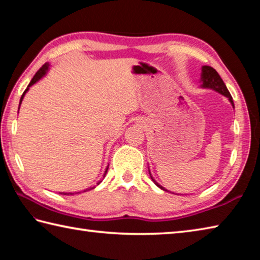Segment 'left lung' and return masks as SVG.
Returning a JSON list of instances; mask_svg holds the SVG:
<instances>
[{"label": "left lung", "instance_id": "1", "mask_svg": "<svg viewBox=\"0 0 260 260\" xmlns=\"http://www.w3.org/2000/svg\"><path fill=\"white\" fill-rule=\"evenodd\" d=\"M201 81H202V84L201 86L202 88H209V89H212L217 91V92H219L221 94H224L225 97L229 98V100L231 102V104L233 105L234 107V103H233V98H232V95L230 93V91L227 90L226 85L224 83V81L221 80V77L218 74L217 71L215 68H212L211 66H203L202 67V75H201ZM151 175V174H149ZM151 178L152 180L155 183V185L157 187H160L163 190H167L166 188H163L161 185H158L155 180L153 179V177L151 175ZM169 192V190H168Z\"/></svg>", "mask_w": 260, "mask_h": 260}]
</instances>
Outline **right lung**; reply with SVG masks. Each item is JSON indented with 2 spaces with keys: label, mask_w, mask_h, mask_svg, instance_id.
Segmentation results:
<instances>
[{
  "label": "right lung",
  "mask_w": 260,
  "mask_h": 260,
  "mask_svg": "<svg viewBox=\"0 0 260 260\" xmlns=\"http://www.w3.org/2000/svg\"><path fill=\"white\" fill-rule=\"evenodd\" d=\"M49 63L48 62H45L44 63V65L42 66V67H41L40 68V70L38 71V72H36V74L34 75V77H33V79H31V81L29 82V84H28V86H27V89L24 91V93H22V95H21V98H20V104H21V102H22V98H24V95H25V93L27 92V91H28V89H29V86H31V85H33V84H35L36 83V82H38L39 80H41V79H42V77L45 75V73H47L48 72V70H49ZM107 170H108V167L106 168V170H105V174H104V177L105 176H106V172H107ZM102 181H103V179L102 180H99L98 181V183H97V185H99L100 183H102ZM95 187V186H93V187H89V188H86V189H84L83 190V192H86V190H91V189H93ZM77 193H81V192H77ZM76 193V194H77ZM60 194H63V195H73V194H74V193H60Z\"/></svg>",
  "instance_id": "add662e5"
}]
</instances>
